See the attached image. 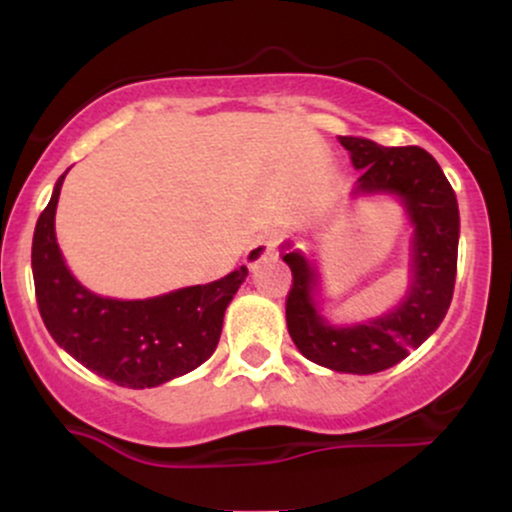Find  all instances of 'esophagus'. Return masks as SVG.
I'll return each instance as SVG.
<instances>
[{
  "mask_svg": "<svg viewBox=\"0 0 512 512\" xmlns=\"http://www.w3.org/2000/svg\"><path fill=\"white\" fill-rule=\"evenodd\" d=\"M279 240H281V233L279 231L264 233V236L257 238L255 243H252L250 248H248V252H245V264H248L250 269H255L260 262L269 260V257H274Z\"/></svg>",
  "mask_w": 512,
  "mask_h": 512,
  "instance_id": "obj_1",
  "label": "esophagus"
}]
</instances>
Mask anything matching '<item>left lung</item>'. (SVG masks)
Listing matches in <instances>:
<instances>
[{
	"label": "left lung",
	"instance_id": "1",
	"mask_svg": "<svg viewBox=\"0 0 512 512\" xmlns=\"http://www.w3.org/2000/svg\"><path fill=\"white\" fill-rule=\"evenodd\" d=\"M358 170L351 197H392L407 219V289L395 308L368 320L332 322L313 257L293 240L281 245L293 286L286 327L296 349L322 368L370 375L392 368L438 330L457 274L460 209L448 178L421 146H380L366 137H339Z\"/></svg>",
	"mask_w": 512,
	"mask_h": 512
}]
</instances>
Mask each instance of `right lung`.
I'll list each match as a JSON object with an SVG mask.
<instances>
[{
	"label": "right lung",
	"instance_id": "1",
	"mask_svg": "<svg viewBox=\"0 0 512 512\" xmlns=\"http://www.w3.org/2000/svg\"><path fill=\"white\" fill-rule=\"evenodd\" d=\"M64 175L35 223L31 252L40 317L57 346L101 378L132 390L170 383L202 366L219 344L223 315L248 269L137 301L98 296L76 279L57 245L55 211Z\"/></svg>",
	"mask_w": 512,
	"mask_h": 512
}]
</instances>
